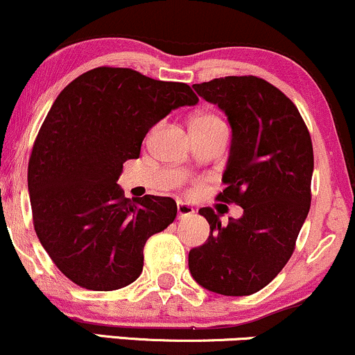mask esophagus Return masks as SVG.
I'll return each mask as SVG.
<instances>
[{"instance_id": "esophagus-1", "label": "esophagus", "mask_w": 355, "mask_h": 355, "mask_svg": "<svg viewBox=\"0 0 355 355\" xmlns=\"http://www.w3.org/2000/svg\"><path fill=\"white\" fill-rule=\"evenodd\" d=\"M193 214H194L193 206H189V204H186V202H178V218L179 219L189 218V216H193Z\"/></svg>"}]
</instances>
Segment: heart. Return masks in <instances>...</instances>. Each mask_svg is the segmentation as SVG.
Segmentation results:
<instances>
[{"label":"heart","instance_id":"heart-1","mask_svg":"<svg viewBox=\"0 0 355 355\" xmlns=\"http://www.w3.org/2000/svg\"><path fill=\"white\" fill-rule=\"evenodd\" d=\"M214 124H224L219 116L212 114V112H201L193 119V128H206L214 126Z\"/></svg>","mask_w":355,"mask_h":355}]
</instances>
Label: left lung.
<instances>
[{"instance_id":"8db88e82","label":"left lung","mask_w":355,"mask_h":355,"mask_svg":"<svg viewBox=\"0 0 355 355\" xmlns=\"http://www.w3.org/2000/svg\"><path fill=\"white\" fill-rule=\"evenodd\" d=\"M193 87L227 114L231 156L223 176L226 187L216 199L237 204L244 214L223 226L212 207L199 209L211 234L191 249L189 270L212 293L249 295L287 264L309 212V129L295 104L262 78L226 76Z\"/></svg>"}]
</instances>
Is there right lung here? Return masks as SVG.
<instances>
[{
    "label": "right lung",
    "mask_w": 355,
    "mask_h": 355,
    "mask_svg": "<svg viewBox=\"0 0 355 355\" xmlns=\"http://www.w3.org/2000/svg\"><path fill=\"white\" fill-rule=\"evenodd\" d=\"M199 98L186 83L99 66L58 94L28 162L36 236L56 268L89 291L139 277L144 245L176 219L174 199H128L116 184L157 121Z\"/></svg>",
    "instance_id": "1"
}]
</instances>
